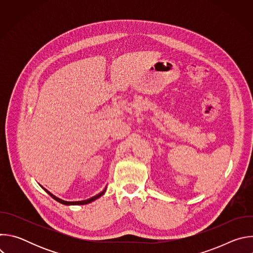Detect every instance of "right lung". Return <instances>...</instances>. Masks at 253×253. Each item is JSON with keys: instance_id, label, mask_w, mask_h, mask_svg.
<instances>
[{"instance_id": "obj_1", "label": "right lung", "mask_w": 253, "mask_h": 253, "mask_svg": "<svg viewBox=\"0 0 253 253\" xmlns=\"http://www.w3.org/2000/svg\"><path fill=\"white\" fill-rule=\"evenodd\" d=\"M41 186V185H40ZM53 199H55L56 201H58V202H60V203H62V204H64V205H84V204H88V203H91V202H93V201H95L96 199H98V198H100L105 192H106V189H107V186L105 187V189L102 191V192H100L99 194H97V195H95V196H93V197H91V198H89V199H86V200H81V201H65V200H63V199H61V198H59V197H57V196H55L54 194H52L50 191H48L47 189H45L43 186H41Z\"/></svg>"}]
</instances>
